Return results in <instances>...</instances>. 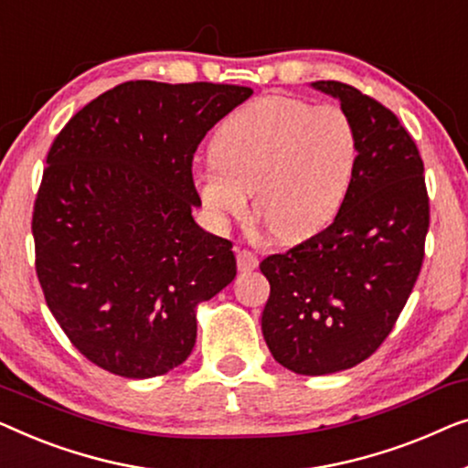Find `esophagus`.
Returning a JSON list of instances; mask_svg holds the SVG:
<instances>
[{"mask_svg": "<svg viewBox=\"0 0 468 468\" xmlns=\"http://www.w3.org/2000/svg\"><path fill=\"white\" fill-rule=\"evenodd\" d=\"M237 267H239V271H254L259 267V256L250 252V250H239L237 252Z\"/></svg>", "mask_w": 468, "mask_h": 468, "instance_id": "1", "label": "esophagus"}]
</instances>
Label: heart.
Segmentation results:
<instances>
[{"label":"heart","mask_w":468,"mask_h":468,"mask_svg":"<svg viewBox=\"0 0 468 468\" xmlns=\"http://www.w3.org/2000/svg\"><path fill=\"white\" fill-rule=\"evenodd\" d=\"M212 161L195 186L214 222L227 229L254 212L282 239L326 227L344 206L358 161V133L337 105L261 97L216 131Z\"/></svg>","instance_id":"b5f03b06"}]
</instances>
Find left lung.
Returning <instances> with one entry per match:
<instances>
[{"instance_id": "obj_1", "label": "left lung", "mask_w": 468, "mask_h": 468, "mask_svg": "<svg viewBox=\"0 0 468 468\" xmlns=\"http://www.w3.org/2000/svg\"><path fill=\"white\" fill-rule=\"evenodd\" d=\"M309 87L352 118L358 161L333 225L261 262L271 284L261 326L282 367L326 375L363 363L392 331L422 267L429 197L416 142L390 110L344 82Z\"/></svg>"}]
</instances>
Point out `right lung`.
<instances>
[{"label":"right lung","mask_w":468,"mask_h":468,"mask_svg":"<svg viewBox=\"0 0 468 468\" xmlns=\"http://www.w3.org/2000/svg\"><path fill=\"white\" fill-rule=\"evenodd\" d=\"M252 95L235 84H118L65 124L34 209L46 303L90 363L131 379L182 365L197 307L231 284L233 243L195 222L193 154Z\"/></svg>","instance_id":"right-lung-1"}]
</instances>
